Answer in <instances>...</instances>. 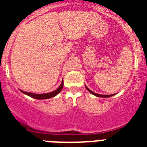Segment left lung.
Masks as SVG:
<instances>
[{
    "mask_svg": "<svg viewBox=\"0 0 147 147\" xmlns=\"http://www.w3.org/2000/svg\"><path fill=\"white\" fill-rule=\"evenodd\" d=\"M85 88H86V89L88 90L90 92V93H91L92 94H93V95H94V96H96L104 97V98H108V97L112 96H113V95H115V94H113V95H112V94H111V95H101V94H97V93H94V92L91 91V90H90L89 88H88L87 86H85Z\"/></svg>",
    "mask_w": 147,
    "mask_h": 147,
    "instance_id": "8db88e82",
    "label": "left lung"
}]
</instances>
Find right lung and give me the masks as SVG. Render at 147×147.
Listing matches in <instances>:
<instances>
[{
	"label": "right lung",
	"instance_id": "obj_1",
	"mask_svg": "<svg viewBox=\"0 0 147 147\" xmlns=\"http://www.w3.org/2000/svg\"><path fill=\"white\" fill-rule=\"evenodd\" d=\"M62 88H63V81L62 82L61 85H59V87L57 88V89L55 90L54 91L51 92V93H42V94H36V93L25 92V91H23V90H20L22 92V93H24V94L27 95V96H28L30 97H32V98H36V99H47V98H53V97H54L55 96H57L58 93H60Z\"/></svg>",
	"mask_w": 147,
	"mask_h": 147
}]
</instances>
